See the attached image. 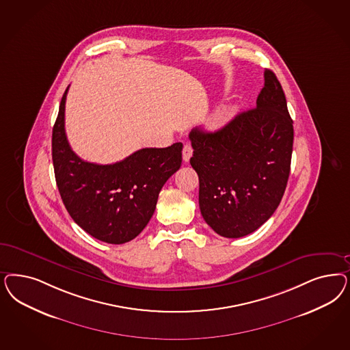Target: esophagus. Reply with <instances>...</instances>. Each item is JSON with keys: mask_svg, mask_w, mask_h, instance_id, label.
<instances>
[{"mask_svg": "<svg viewBox=\"0 0 350 350\" xmlns=\"http://www.w3.org/2000/svg\"><path fill=\"white\" fill-rule=\"evenodd\" d=\"M193 154V148L189 144H185L183 148V161L188 162Z\"/></svg>", "mask_w": 350, "mask_h": 350, "instance_id": "34e87169", "label": "esophagus"}]
</instances>
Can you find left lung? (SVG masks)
I'll return each instance as SVG.
<instances>
[{
    "instance_id": "obj_1",
    "label": "left lung",
    "mask_w": 350,
    "mask_h": 350,
    "mask_svg": "<svg viewBox=\"0 0 350 350\" xmlns=\"http://www.w3.org/2000/svg\"><path fill=\"white\" fill-rule=\"evenodd\" d=\"M189 139L204 221L223 237L255 232L281 202L291 166L293 120L275 75L265 69L256 108L214 133L193 129Z\"/></svg>"
}]
</instances>
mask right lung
<instances>
[{
    "mask_svg": "<svg viewBox=\"0 0 350 350\" xmlns=\"http://www.w3.org/2000/svg\"><path fill=\"white\" fill-rule=\"evenodd\" d=\"M68 89L53 129V163L60 197L86 233L107 243H126L147 226L162 187L180 169L183 144L143 148L112 165L86 162L69 147L66 135Z\"/></svg>",
    "mask_w": 350,
    "mask_h": 350,
    "instance_id": "obj_1",
    "label": "right lung"
}]
</instances>
